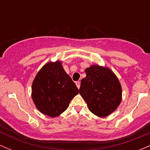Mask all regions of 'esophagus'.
<instances>
[{"label": "esophagus", "instance_id": "esophagus-1", "mask_svg": "<svg viewBox=\"0 0 150 150\" xmlns=\"http://www.w3.org/2000/svg\"><path fill=\"white\" fill-rule=\"evenodd\" d=\"M75 84H76L77 88H78V89L80 88V81H77V82H75Z\"/></svg>", "mask_w": 150, "mask_h": 150}]
</instances>
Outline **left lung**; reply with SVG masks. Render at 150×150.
<instances>
[{"instance_id":"8db88e82","label":"left lung","mask_w":150,"mask_h":150,"mask_svg":"<svg viewBox=\"0 0 150 150\" xmlns=\"http://www.w3.org/2000/svg\"><path fill=\"white\" fill-rule=\"evenodd\" d=\"M81 81L80 94L89 111L99 117H106L119 106L122 98L120 84L109 68L92 65L85 70Z\"/></svg>"}]
</instances>
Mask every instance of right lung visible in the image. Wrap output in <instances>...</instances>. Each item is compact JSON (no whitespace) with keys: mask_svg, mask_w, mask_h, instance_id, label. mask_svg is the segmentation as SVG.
<instances>
[{"mask_svg":"<svg viewBox=\"0 0 150 150\" xmlns=\"http://www.w3.org/2000/svg\"><path fill=\"white\" fill-rule=\"evenodd\" d=\"M78 93L75 82L58 61L44 65L32 83V97L36 107L50 117L64 112Z\"/></svg>","mask_w":150,"mask_h":150,"instance_id":"add662e5","label":"right lung"}]
</instances>
